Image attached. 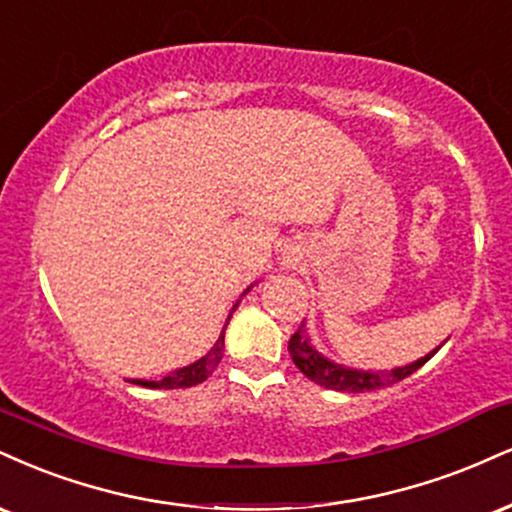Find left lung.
<instances>
[{"instance_id": "obj_1", "label": "left lung", "mask_w": 512, "mask_h": 512, "mask_svg": "<svg viewBox=\"0 0 512 512\" xmlns=\"http://www.w3.org/2000/svg\"><path fill=\"white\" fill-rule=\"evenodd\" d=\"M436 350H432L429 355L420 357V360L412 362V365L389 369V372H365V369L336 365V362L326 360L322 353H317V350L312 348L310 336H307L305 324H300L298 331L291 336V341H288V353H291L295 367H298L307 379L315 381V384H319V386H324V389L348 391V393L384 389V386H391V384H396V381H403L405 377H410L412 372H417L424 362L432 360V355L436 353Z\"/></svg>"}]
</instances>
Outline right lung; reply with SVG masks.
<instances>
[{"label": "right lung", "mask_w": 512, "mask_h": 512, "mask_svg": "<svg viewBox=\"0 0 512 512\" xmlns=\"http://www.w3.org/2000/svg\"><path fill=\"white\" fill-rule=\"evenodd\" d=\"M233 310H236V307H233ZM229 319H231V315H229ZM226 324H229V322H226ZM221 357H224V331H221V336L217 338V343H214L212 350H209L205 357H200V360L193 362V365L176 369V372L166 374V377L159 379V381L131 379V384L150 386V389H190V386L202 384V381H205L209 374L217 369Z\"/></svg>", "instance_id": "obj_1"}]
</instances>
